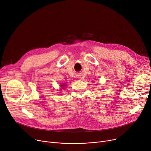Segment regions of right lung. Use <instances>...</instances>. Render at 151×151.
<instances>
[{"label":"right lung","instance_id":"add662e5","mask_svg":"<svg viewBox=\"0 0 151 151\" xmlns=\"http://www.w3.org/2000/svg\"><path fill=\"white\" fill-rule=\"evenodd\" d=\"M61 86V87H62V88H64V87H65V84H62V85H60Z\"/></svg>","mask_w":151,"mask_h":151}]
</instances>
